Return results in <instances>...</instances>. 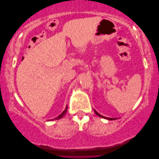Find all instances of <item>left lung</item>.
Listing matches in <instances>:
<instances>
[{
  "label": "left lung",
  "mask_w": 159,
  "mask_h": 159,
  "mask_svg": "<svg viewBox=\"0 0 159 159\" xmlns=\"http://www.w3.org/2000/svg\"><path fill=\"white\" fill-rule=\"evenodd\" d=\"M95 111V114H96L97 115H98V116H100V117H103V118H105V119H109V120H114V119H114V118H106V117H105V116H102V115H101V114H98V113L97 111H95V110H94Z\"/></svg>",
  "instance_id": "1"
}]
</instances>
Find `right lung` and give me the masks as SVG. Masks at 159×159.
Instances as JSON below:
<instances>
[{
  "mask_svg": "<svg viewBox=\"0 0 159 159\" xmlns=\"http://www.w3.org/2000/svg\"><path fill=\"white\" fill-rule=\"evenodd\" d=\"M67 108H68V107H67V106H66V109H65V110L64 111H63V112L61 113V114L59 115V116H57V117H56V118H55L54 119H55V120H56V119H61V118H62V117L64 116L65 114H66V111H67ZM52 120H53V119H52Z\"/></svg>",
  "mask_w": 159,
  "mask_h": 159,
  "instance_id": "obj_1",
  "label": "right lung"
}]
</instances>
